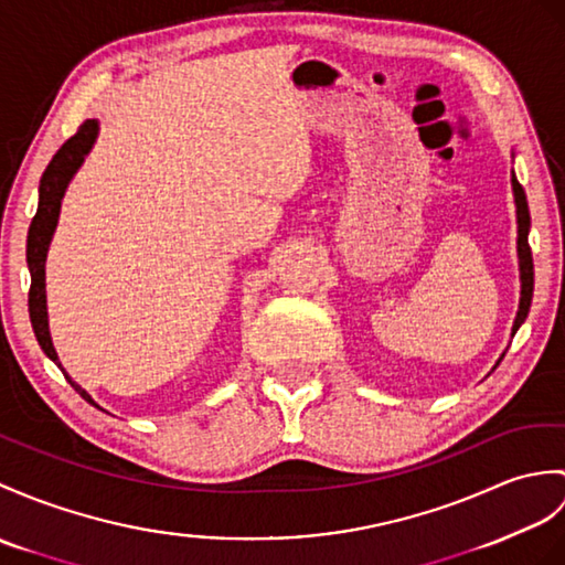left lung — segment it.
I'll list each match as a JSON object with an SVG mask.
<instances>
[{
  "label": "left lung",
  "mask_w": 565,
  "mask_h": 565,
  "mask_svg": "<svg viewBox=\"0 0 565 565\" xmlns=\"http://www.w3.org/2000/svg\"><path fill=\"white\" fill-rule=\"evenodd\" d=\"M510 185H513L515 214H518V267H520V306H518V315H515V322H513V337H515V332L520 330V324L524 322V318H527L530 306H532L534 265H532V250H530V243H527V235H530L527 196H524V190L518 182L515 173H513V178H510ZM503 356H505V353H503ZM501 359H498V363H501ZM495 365H493V369H495Z\"/></svg>",
  "instance_id": "1"
}]
</instances>
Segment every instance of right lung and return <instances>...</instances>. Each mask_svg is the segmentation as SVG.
<instances>
[{
    "label": "right lung",
    "mask_w": 565,
    "mask_h": 565,
    "mask_svg": "<svg viewBox=\"0 0 565 565\" xmlns=\"http://www.w3.org/2000/svg\"><path fill=\"white\" fill-rule=\"evenodd\" d=\"M98 129H100L98 120H86L82 127H78V132L72 139L64 141L62 149L52 156V161L41 178V188H38V212L31 221L29 241H25V262H29V271H31L29 312H31V324H33L38 344H41V349L45 351V356L64 373V377L70 380V385L78 392V395H82L88 404H94L96 409H100V404H96V399L90 397L82 385L74 383L70 373L64 371V365L60 363L55 347H52L50 322H47V296H45V259H47L52 235H55L57 221H60L64 192H67L76 170L84 166L86 156L90 153V149H94V143L98 139Z\"/></svg>",
    "instance_id": "1"
}]
</instances>
